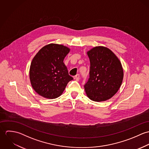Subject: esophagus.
Here are the masks:
<instances>
[{
  "instance_id": "obj_1",
  "label": "esophagus",
  "mask_w": 149,
  "mask_h": 149,
  "mask_svg": "<svg viewBox=\"0 0 149 149\" xmlns=\"http://www.w3.org/2000/svg\"><path fill=\"white\" fill-rule=\"evenodd\" d=\"M74 79H75L77 81H79V80H80V75H79V74H77V75L74 77Z\"/></svg>"
}]
</instances>
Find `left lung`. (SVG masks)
Segmentation results:
<instances>
[{
	"mask_svg": "<svg viewBox=\"0 0 149 149\" xmlns=\"http://www.w3.org/2000/svg\"><path fill=\"white\" fill-rule=\"evenodd\" d=\"M86 53L90 61L89 79L84 85L86 96L97 102L109 100L118 91L123 80L121 62L104 46H95Z\"/></svg>",
	"mask_w": 149,
	"mask_h": 149,
	"instance_id": "obj_1",
	"label": "left lung"
}]
</instances>
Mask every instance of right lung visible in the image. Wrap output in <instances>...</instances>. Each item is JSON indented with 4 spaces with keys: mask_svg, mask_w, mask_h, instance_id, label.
I'll return each instance as SVG.
<instances>
[{
    "mask_svg": "<svg viewBox=\"0 0 149 149\" xmlns=\"http://www.w3.org/2000/svg\"><path fill=\"white\" fill-rule=\"evenodd\" d=\"M70 48L50 43L42 47L31 63L29 77L34 90L40 96L53 99L60 96L72 77L69 75L64 60Z\"/></svg>",
    "mask_w": 149,
    "mask_h": 149,
    "instance_id": "right-lung-1",
    "label": "right lung"
}]
</instances>
